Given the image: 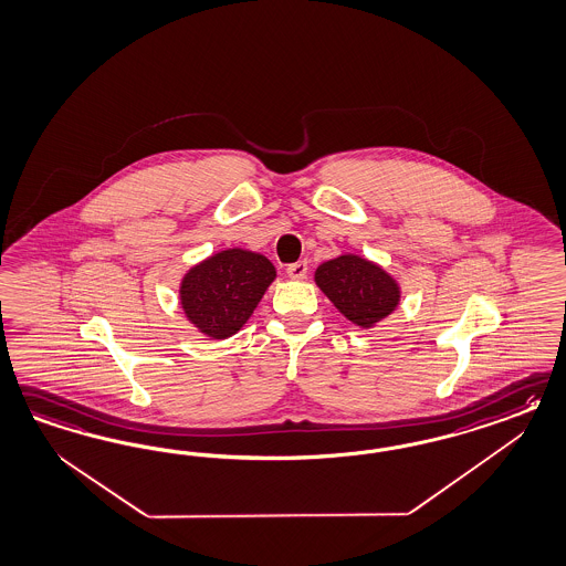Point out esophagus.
<instances>
[{
    "label": "esophagus",
    "instance_id": "obj_1",
    "mask_svg": "<svg viewBox=\"0 0 566 566\" xmlns=\"http://www.w3.org/2000/svg\"><path fill=\"white\" fill-rule=\"evenodd\" d=\"M287 274H290L292 279H306V274H308V262H304V260L293 262V264L287 266Z\"/></svg>",
    "mask_w": 566,
    "mask_h": 566
}]
</instances>
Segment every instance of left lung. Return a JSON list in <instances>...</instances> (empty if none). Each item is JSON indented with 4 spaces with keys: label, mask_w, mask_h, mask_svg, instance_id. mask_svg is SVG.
Masks as SVG:
<instances>
[{
    "label": "left lung",
    "mask_w": 566,
    "mask_h": 566,
    "mask_svg": "<svg viewBox=\"0 0 566 566\" xmlns=\"http://www.w3.org/2000/svg\"><path fill=\"white\" fill-rule=\"evenodd\" d=\"M316 285L358 327H370L396 311L398 283L360 255H339L316 269Z\"/></svg>",
    "instance_id": "obj_1"
}]
</instances>
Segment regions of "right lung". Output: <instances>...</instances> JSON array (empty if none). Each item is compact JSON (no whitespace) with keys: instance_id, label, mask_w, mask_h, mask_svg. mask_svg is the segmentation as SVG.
<instances>
[{"instance_id":"obj_1","label":"right lung","mask_w":566,"mask_h":566,"mask_svg":"<svg viewBox=\"0 0 566 566\" xmlns=\"http://www.w3.org/2000/svg\"><path fill=\"white\" fill-rule=\"evenodd\" d=\"M269 258L248 250H224L185 274L181 304L187 318L212 339L238 333L273 283Z\"/></svg>"}]
</instances>
